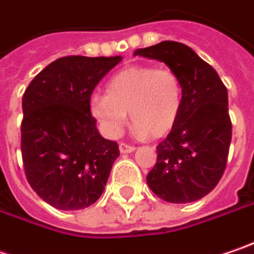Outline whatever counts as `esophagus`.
I'll list each match as a JSON object with an SVG mask.
<instances>
[{
    "label": "esophagus",
    "mask_w": 254,
    "mask_h": 254,
    "mask_svg": "<svg viewBox=\"0 0 254 254\" xmlns=\"http://www.w3.org/2000/svg\"><path fill=\"white\" fill-rule=\"evenodd\" d=\"M136 148L133 146V145H129L127 142H121L119 143V151H121V154H130V152H133Z\"/></svg>",
    "instance_id": "obj_1"
}]
</instances>
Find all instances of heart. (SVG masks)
Instances as JSON below:
<instances>
[{"label":"heart","instance_id":"1","mask_svg":"<svg viewBox=\"0 0 254 254\" xmlns=\"http://www.w3.org/2000/svg\"><path fill=\"white\" fill-rule=\"evenodd\" d=\"M183 87L170 68L130 66L115 73L108 93L90 99V112L111 136H118L127 122V112L138 132L162 138L170 133L181 109Z\"/></svg>","mask_w":254,"mask_h":254}]
</instances>
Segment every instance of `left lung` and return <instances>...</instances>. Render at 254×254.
I'll list each match as a JSON object with an SVG mask.
<instances>
[{"mask_svg":"<svg viewBox=\"0 0 254 254\" xmlns=\"http://www.w3.org/2000/svg\"><path fill=\"white\" fill-rule=\"evenodd\" d=\"M133 54L165 63L183 87L178 119L157 146V164L146 184L161 200L197 201L218 184L226 170L231 142L227 89L216 70L183 43L161 41Z\"/></svg>","mask_w":254,"mask_h":254,"instance_id":"left-lung-1","label":"left lung"}]
</instances>
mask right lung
I'll return each mask as SVG.
<instances>
[{
  "label": "right lung",
  "mask_w": 254,
  "mask_h": 254,
  "mask_svg": "<svg viewBox=\"0 0 254 254\" xmlns=\"http://www.w3.org/2000/svg\"><path fill=\"white\" fill-rule=\"evenodd\" d=\"M122 60L67 56L31 80L23 96L21 154L31 188L59 210H82L99 200L118 143L105 139L90 113V96Z\"/></svg>",
  "instance_id": "1"
}]
</instances>
